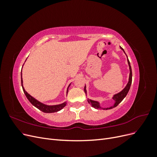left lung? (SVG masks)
<instances>
[{
  "mask_svg": "<svg viewBox=\"0 0 157 157\" xmlns=\"http://www.w3.org/2000/svg\"><path fill=\"white\" fill-rule=\"evenodd\" d=\"M120 48L122 50H123V52H124V54H126L124 50V49H123L122 47L120 46ZM127 56V55H126ZM127 61H128V65H129V69H130V75H129V79H128V82L126 84V86H125V88L123 89L121 92H118L116 94L114 95V96H113V99L114 101H115V103H114V105L110 107H107V108H103L101 107L100 105V103H99V102L97 101H94V100H92V99H88V102L91 105L92 107H93L95 109H103V110H107V109H113L114 107H116L118 104H119L123 99H124V98L126 96V95L128 94V92H129V90L130 88V86L132 84V68H131V66H130V63L129 60H128V58L127 57ZM84 92L85 94H86V96L87 94V92H86V85H85L84 86Z\"/></svg>",
  "mask_w": 157,
  "mask_h": 157,
  "instance_id": "8db88e82",
  "label": "left lung"
}]
</instances>
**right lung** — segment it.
Here are the masks:
<instances>
[{"label": "right lung", "instance_id": "right-lung-1", "mask_svg": "<svg viewBox=\"0 0 157 157\" xmlns=\"http://www.w3.org/2000/svg\"><path fill=\"white\" fill-rule=\"evenodd\" d=\"M21 86L23 90V92H24L25 95L26 96L27 98L28 99L31 103L33 105H34L35 107H36L37 109H39V110H40L41 111L44 112V113H55V112H58L60 110H61L67 104V102H64L63 103L59 104V105H45V104L42 103L41 102H40L39 101L36 100L35 98H34L33 97H32L30 94H28L25 90L23 88V79H22V73L21 71ZM71 84L69 85V86L67 87V94L68 93V89L70 86Z\"/></svg>", "mask_w": 157, "mask_h": 157}]
</instances>
